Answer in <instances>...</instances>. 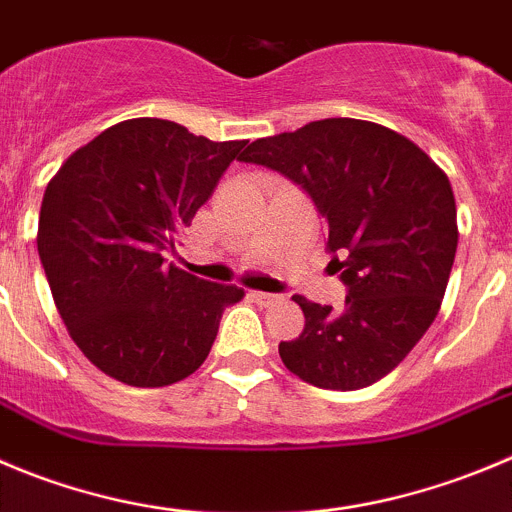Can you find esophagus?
Segmentation results:
<instances>
[{"label":"esophagus","instance_id":"34e87169","mask_svg":"<svg viewBox=\"0 0 512 512\" xmlns=\"http://www.w3.org/2000/svg\"><path fill=\"white\" fill-rule=\"evenodd\" d=\"M248 296H251V299L261 306H271V304H276V301H281L279 294H269V291H251Z\"/></svg>","mask_w":512,"mask_h":512}]
</instances>
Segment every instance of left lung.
Here are the masks:
<instances>
[{"label":"left lung","mask_w":512,"mask_h":512,"mask_svg":"<svg viewBox=\"0 0 512 512\" xmlns=\"http://www.w3.org/2000/svg\"><path fill=\"white\" fill-rule=\"evenodd\" d=\"M241 160L279 170L309 193L349 289L342 309L294 296L306 324L279 344L281 362L321 389L379 382L425 337L445 296L457 251L445 170L405 135L354 118L253 140Z\"/></svg>","instance_id":"obj_1"}]
</instances>
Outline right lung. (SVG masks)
Returning <instances> with one entry per match:
<instances>
[{"label":"right lung","mask_w":512,"mask_h":512,"mask_svg":"<svg viewBox=\"0 0 512 512\" xmlns=\"http://www.w3.org/2000/svg\"><path fill=\"white\" fill-rule=\"evenodd\" d=\"M246 140L213 143L133 118L77 148L47 183L37 251L72 342L107 377L165 387L206 362L243 289L163 264Z\"/></svg>","instance_id":"obj_1"}]
</instances>
